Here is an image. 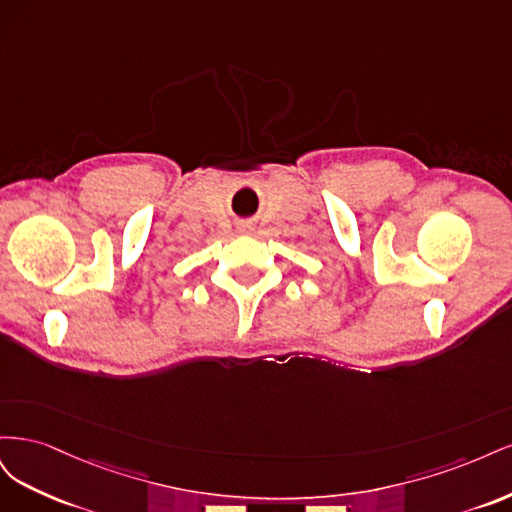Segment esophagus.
<instances>
[{"label":"esophagus","mask_w":512,"mask_h":512,"mask_svg":"<svg viewBox=\"0 0 512 512\" xmlns=\"http://www.w3.org/2000/svg\"><path fill=\"white\" fill-rule=\"evenodd\" d=\"M252 230H254L252 224H241V226H239V232H252Z\"/></svg>","instance_id":"34e87169"}]
</instances>
